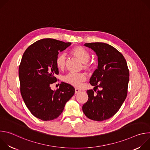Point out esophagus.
Returning a JSON list of instances; mask_svg holds the SVG:
<instances>
[{
    "label": "esophagus",
    "mask_w": 150,
    "mask_h": 150,
    "mask_svg": "<svg viewBox=\"0 0 150 150\" xmlns=\"http://www.w3.org/2000/svg\"><path fill=\"white\" fill-rule=\"evenodd\" d=\"M80 91H81V90H79V89H78V88H75V94H78V93H79Z\"/></svg>",
    "instance_id": "esophagus-1"
}]
</instances>
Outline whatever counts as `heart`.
Here are the masks:
<instances>
[{"mask_svg":"<svg viewBox=\"0 0 150 150\" xmlns=\"http://www.w3.org/2000/svg\"><path fill=\"white\" fill-rule=\"evenodd\" d=\"M70 54L83 63V68L85 71L88 72L92 71L93 64L88 61L90 59V54L86 49L77 46L71 50ZM67 59L65 54H59L56 59V66L59 71H64L67 67ZM86 79V75L84 74H69L64 78V81L74 87L79 88Z\"/></svg>","mask_w":150,"mask_h":150,"instance_id":"heart-1","label":"heart"}]
</instances>
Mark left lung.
I'll use <instances>...</instances> for the list:
<instances>
[{"label": "left lung", "instance_id": "obj_1", "mask_svg": "<svg viewBox=\"0 0 150 150\" xmlns=\"http://www.w3.org/2000/svg\"><path fill=\"white\" fill-rule=\"evenodd\" d=\"M98 57V67L90 79L94 90H87L88 101L82 111L88 118L103 121L114 116L119 110L127 93L129 72L126 61L117 49L104 42L85 43ZM99 87L101 91L96 90Z\"/></svg>", "mask_w": 150, "mask_h": 150}]
</instances>
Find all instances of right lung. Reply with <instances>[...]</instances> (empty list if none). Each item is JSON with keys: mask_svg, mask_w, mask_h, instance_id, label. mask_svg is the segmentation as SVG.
Returning <instances> with one entry per match:
<instances>
[{"mask_svg": "<svg viewBox=\"0 0 150 150\" xmlns=\"http://www.w3.org/2000/svg\"><path fill=\"white\" fill-rule=\"evenodd\" d=\"M71 45L52 38L37 41L23 54L19 67L20 91L33 115L42 120H53L62 113L66 103L74 96L72 85L62 82L53 91L50 85L59 74L56 59L59 52Z\"/></svg>", "mask_w": 150, "mask_h": 150, "instance_id": "add662e5", "label": "right lung"}]
</instances>
